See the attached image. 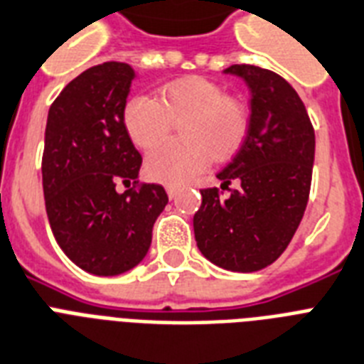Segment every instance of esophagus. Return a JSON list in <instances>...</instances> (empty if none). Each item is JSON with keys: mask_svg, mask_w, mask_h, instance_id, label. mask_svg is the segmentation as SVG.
Masks as SVG:
<instances>
[{"mask_svg": "<svg viewBox=\"0 0 364 364\" xmlns=\"http://www.w3.org/2000/svg\"><path fill=\"white\" fill-rule=\"evenodd\" d=\"M166 194H168V198H170V200H173V198L177 196V187H173V185H168Z\"/></svg>", "mask_w": 364, "mask_h": 364, "instance_id": "esophagus-1", "label": "esophagus"}]
</instances>
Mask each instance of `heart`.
Masks as SVG:
<instances>
[{"label":"heart","instance_id":"b5f03b06","mask_svg":"<svg viewBox=\"0 0 364 364\" xmlns=\"http://www.w3.org/2000/svg\"><path fill=\"white\" fill-rule=\"evenodd\" d=\"M181 123L185 140L156 147L146 159L149 179L181 185L200 173L211 159L224 161L237 151L249 132V114L237 100L228 99L218 84L202 76L168 82L161 99L134 95L127 100L123 125L136 147L151 149L168 138L173 121Z\"/></svg>","mask_w":364,"mask_h":364}]
</instances>
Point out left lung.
<instances>
[{
  "label": "left lung",
  "instance_id": "left-lung-1",
  "mask_svg": "<svg viewBox=\"0 0 364 364\" xmlns=\"http://www.w3.org/2000/svg\"><path fill=\"white\" fill-rule=\"evenodd\" d=\"M250 90L249 132L232 162L218 172L220 196L203 188L194 215L200 252L218 267L254 273L284 252L306 209L316 138L306 108L282 76L256 65H232Z\"/></svg>",
  "mask_w": 364,
  "mask_h": 364
}]
</instances>
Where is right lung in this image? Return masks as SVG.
Returning a JSON list of instances; mask_svg holds the SVG:
<instances>
[{
  "instance_id": "1",
  "label": "right lung",
  "mask_w": 364,
  "mask_h": 364,
  "mask_svg": "<svg viewBox=\"0 0 364 364\" xmlns=\"http://www.w3.org/2000/svg\"><path fill=\"white\" fill-rule=\"evenodd\" d=\"M136 73L108 61L76 76L50 106L43 191L55 241L70 262L99 277L127 273L146 258L153 224L166 208L161 185L138 183L141 155L123 125Z\"/></svg>"
}]
</instances>
